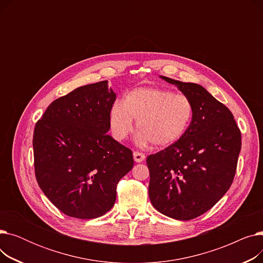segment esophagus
Masks as SVG:
<instances>
[{
	"label": "esophagus",
	"instance_id": "obj_1",
	"mask_svg": "<svg viewBox=\"0 0 263 263\" xmlns=\"http://www.w3.org/2000/svg\"><path fill=\"white\" fill-rule=\"evenodd\" d=\"M133 158H134V161L136 163H141L145 160V155H143L142 153H137V151H135V153H133Z\"/></svg>",
	"mask_w": 263,
	"mask_h": 263
}]
</instances>
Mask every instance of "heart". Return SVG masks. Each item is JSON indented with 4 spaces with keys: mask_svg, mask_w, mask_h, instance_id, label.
<instances>
[{
    "mask_svg": "<svg viewBox=\"0 0 263 263\" xmlns=\"http://www.w3.org/2000/svg\"><path fill=\"white\" fill-rule=\"evenodd\" d=\"M193 118V104L186 96L159 87H141L124 95L109 112V127L117 141H122L136 120L141 145L153 143L167 147L179 141Z\"/></svg>",
    "mask_w": 263,
    "mask_h": 263,
    "instance_id": "obj_1",
    "label": "heart"
}]
</instances>
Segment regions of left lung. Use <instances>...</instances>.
Returning a JSON list of instances; mask_svg holds the SVG:
<instances>
[{
    "instance_id": "obj_1",
    "label": "left lung",
    "mask_w": 263,
    "mask_h": 263,
    "mask_svg": "<svg viewBox=\"0 0 263 263\" xmlns=\"http://www.w3.org/2000/svg\"><path fill=\"white\" fill-rule=\"evenodd\" d=\"M192 101L193 118L180 140L147 158L149 198L162 214L195 218L229 190L241 151V132L227 106L199 84L166 77Z\"/></svg>"
}]
</instances>
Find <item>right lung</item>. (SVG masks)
Listing matches in <instances>:
<instances>
[{"label":"right lung","instance_id":"add662e5","mask_svg":"<svg viewBox=\"0 0 263 263\" xmlns=\"http://www.w3.org/2000/svg\"><path fill=\"white\" fill-rule=\"evenodd\" d=\"M116 93L107 81L54 100L33 136L39 187L64 214L82 219L113 208L116 186L133 167L132 151L107 134Z\"/></svg>","mask_w":263,"mask_h":263}]
</instances>
